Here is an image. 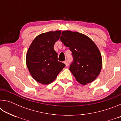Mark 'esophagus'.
<instances>
[{"mask_svg": "<svg viewBox=\"0 0 121 121\" xmlns=\"http://www.w3.org/2000/svg\"><path fill=\"white\" fill-rule=\"evenodd\" d=\"M65 64V65H66V66H67V65H68V62H67V61H64V62H63Z\"/></svg>", "mask_w": 121, "mask_h": 121, "instance_id": "esophagus-1", "label": "esophagus"}]
</instances>
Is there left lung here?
Masks as SVG:
<instances>
[{"mask_svg": "<svg viewBox=\"0 0 121 121\" xmlns=\"http://www.w3.org/2000/svg\"><path fill=\"white\" fill-rule=\"evenodd\" d=\"M60 40L72 52L73 61L69 70L81 84L85 85L97 78L101 71L102 60L93 41L78 32L65 30Z\"/></svg>", "mask_w": 121, "mask_h": 121, "instance_id": "left-lung-1", "label": "left lung"}]
</instances>
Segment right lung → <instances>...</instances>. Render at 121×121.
I'll return each mask as SVG.
<instances>
[{
  "mask_svg": "<svg viewBox=\"0 0 121 121\" xmlns=\"http://www.w3.org/2000/svg\"><path fill=\"white\" fill-rule=\"evenodd\" d=\"M60 30L39 35L34 39L26 54L29 71L38 83L48 85L56 79L65 65L58 61V54L53 46L60 38Z\"/></svg>",
  "mask_w": 121,
  "mask_h": 121,
  "instance_id": "1",
  "label": "right lung"
}]
</instances>
